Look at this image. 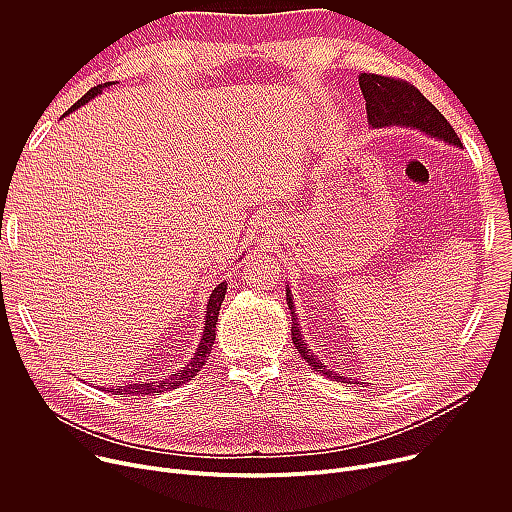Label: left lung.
<instances>
[{
    "instance_id": "obj_1",
    "label": "left lung",
    "mask_w": 512,
    "mask_h": 512,
    "mask_svg": "<svg viewBox=\"0 0 512 512\" xmlns=\"http://www.w3.org/2000/svg\"><path fill=\"white\" fill-rule=\"evenodd\" d=\"M360 91L364 95V101H367V117L373 127H409V129H419L425 135H431L435 139H442L450 145H458L462 148V141L454 127L448 123V119L437 111L411 83L393 79V77H381V75H371V72H362L358 77ZM287 296V306L291 310V340H294L296 348L300 350L302 358L310 364V367L328 379L336 381H348L352 385H358L352 377L342 379L336 375L332 369H328L326 364H322L314 352H310L308 344L302 338L298 318L294 314V300H291V291L289 287L285 289Z\"/></svg>"
}]
</instances>
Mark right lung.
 <instances>
[{
	"label": "right lung",
	"mask_w": 512,
	"mask_h": 512,
	"mask_svg": "<svg viewBox=\"0 0 512 512\" xmlns=\"http://www.w3.org/2000/svg\"><path fill=\"white\" fill-rule=\"evenodd\" d=\"M107 87V85H99V87H93L81 101H77L75 105H72L64 115L72 113L75 109H79L81 105L89 103L95 95L101 93V89ZM225 294H227V281H221L210 294V300H208V306H206V318H204V332H202V338H200V344L194 352V356L184 364L182 369L174 371V373H166L164 377H152V379H137V381H131V383H125L121 387H111L109 393L111 395H125V397H145V395H156V393H164V391H170V389H178L180 385L192 381L196 377V373L204 367L208 356H210V350H212V344H214V338H216V322H218V312H221V304L225 300Z\"/></svg>",
	"instance_id": "obj_1"
}]
</instances>
